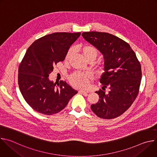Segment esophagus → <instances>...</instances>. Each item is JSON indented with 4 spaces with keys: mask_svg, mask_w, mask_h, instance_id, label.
<instances>
[{
    "mask_svg": "<svg viewBox=\"0 0 157 157\" xmlns=\"http://www.w3.org/2000/svg\"><path fill=\"white\" fill-rule=\"evenodd\" d=\"M79 93H81V94H83L84 95L86 96L89 92H88V91H84V90H79Z\"/></svg>",
    "mask_w": 157,
    "mask_h": 157,
    "instance_id": "1",
    "label": "esophagus"
}]
</instances>
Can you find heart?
I'll return each mask as SVG.
<instances>
[{
  "instance_id": "obj_1",
  "label": "heart",
  "mask_w": 157,
  "mask_h": 157,
  "mask_svg": "<svg viewBox=\"0 0 157 157\" xmlns=\"http://www.w3.org/2000/svg\"><path fill=\"white\" fill-rule=\"evenodd\" d=\"M79 50L82 55V56L86 58L87 61L89 60H94L98 55V50L93 46L91 45V44H84L80 47ZM73 49L70 48L67 52L64 61L66 62H68L73 55ZM103 69V66L100 67V70H102ZM93 79V74L91 72H84V73H75L73 75H71L69 77V81L71 83V84L76 87V88H86L87 87L90 81Z\"/></svg>"
}]
</instances>
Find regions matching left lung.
Returning <instances> with one entry per match:
<instances>
[{
  "mask_svg": "<svg viewBox=\"0 0 157 157\" xmlns=\"http://www.w3.org/2000/svg\"><path fill=\"white\" fill-rule=\"evenodd\" d=\"M82 36L104 55L105 72L100 82L102 89H110L108 94L101 89L96 91L99 99L91 105V110L100 118H116L138 96L142 79L140 63L129 44L116 36L99 32H84Z\"/></svg>",
  "mask_w": 157,
  "mask_h": 157,
  "instance_id": "obj_1",
  "label": "left lung"
}]
</instances>
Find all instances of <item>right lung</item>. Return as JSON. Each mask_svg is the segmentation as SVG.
Segmentation results:
<instances>
[{"mask_svg":"<svg viewBox=\"0 0 157 157\" xmlns=\"http://www.w3.org/2000/svg\"><path fill=\"white\" fill-rule=\"evenodd\" d=\"M80 35V32L53 33L37 39L27 50L18 67V83L25 101L38 113L56 114L78 93L66 81L54 83L48 76Z\"/></svg>","mask_w":157,"mask_h":157,"instance_id":"obj_1","label":"right lung"}]
</instances>
